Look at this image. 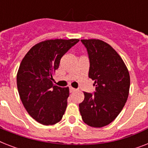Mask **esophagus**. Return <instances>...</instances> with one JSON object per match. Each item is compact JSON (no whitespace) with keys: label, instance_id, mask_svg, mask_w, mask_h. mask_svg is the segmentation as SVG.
<instances>
[{"label":"esophagus","instance_id":"34e87169","mask_svg":"<svg viewBox=\"0 0 148 148\" xmlns=\"http://www.w3.org/2000/svg\"><path fill=\"white\" fill-rule=\"evenodd\" d=\"M76 90H77V89H75V88H72V87H71V88H70V92H71V93L75 92Z\"/></svg>","mask_w":148,"mask_h":148}]
</instances>
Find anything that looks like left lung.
<instances>
[{
	"mask_svg": "<svg viewBox=\"0 0 148 148\" xmlns=\"http://www.w3.org/2000/svg\"><path fill=\"white\" fill-rule=\"evenodd\" d=\"M88 51V77L95 81L94 94L84 92L79 104L82 120L88 125L102 127L110 124L124 108L129 95L130 74L126 65L110 45L98 39L81 40Z\"/></svg>",
	"mask_w": 148,
	"mask_h": 148,
	"instance_id": "1",
	"label": "left lung"
}]
</instances>
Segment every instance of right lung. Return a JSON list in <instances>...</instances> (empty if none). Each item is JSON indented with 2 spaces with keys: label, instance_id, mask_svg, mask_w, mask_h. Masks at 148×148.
Returning <instances> with one entry per match:
<instances>
[{
  "label": "right lung",
  "instance_id": "add662e5",
  "mask_svg": "<svg viewBox=\"0 0 148 148\" xmlns=\"http://www.w3.org/2000/svg\"><path fill=\"white\" fill-rule=\"evenodd\" d=\"M78 39L47 40L35 45L23 58L17 74V90L23 105L34 119L53 125L62 119L69 88L52 82L60 59Z\"/></svg>",
  "mask_w": 148,
  "mask_h": 148
}]
</instances>
